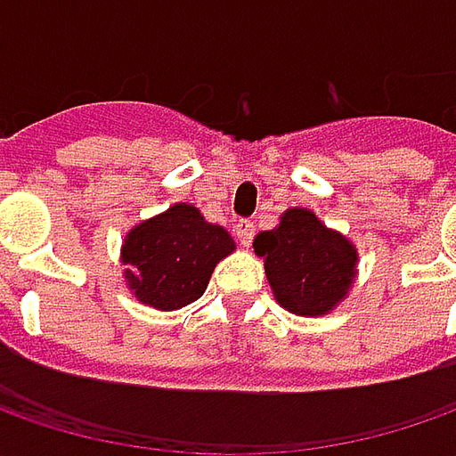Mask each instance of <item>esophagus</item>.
Here are the masks:
<instances>
[{
    "mask_svg": "<svg viewBox=\"0 0 456 456\" xmlns=\"http://www.w3.org/2000/svg\"><path fill=\"white\" fill-rule=\"evenodd\" d=\"M256 233V225L248 218H240L236 223V236L240 240V246H251V240H254Z\"/></svg>",
    "mask_w": 456,
    "mask_h": 456,
    "instance_id": "34e87169",
    "label": "esophagus"
}]
</instances>
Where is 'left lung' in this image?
I'll return each mask as SVG.
<instances>
[{
  "mask_svg": "<svg viewBox=\"0 0 456 456\" xmlns=\"http://www.w3.org/2000/svg\"><path fill=\"white\" fill-rule=\"evenodd\" d=\"M276 302L291 314L320 317L347 297L358 248L306 208L287 210L273 231L254 238Z\"/></svg>",
  "mask_w": 456,
  "mask_h": 456,
  "instance_id": "8db88e82",
  "label": "left lung"
}]
</instances>
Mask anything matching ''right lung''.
Wrapping results in <instances>:
<instances>
[{"label": "right lung", "mask_w": 456, "mask_h": 456, "mask_svg": "<svg viewBox=\"0 0 456 456\" xmlns=\"http://www.w3.org/2000/svg\"><path fill=\"white\" fill-rule=\"evenodd\" d=\"M233 251L223 225L208 223L195 205L177 202L126 233L124 279L139 302L162 312L180 309L200 299L213 269Z\"/></svg>", "instance_id": "right-lung-1"}]
</instances>
